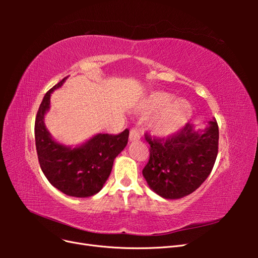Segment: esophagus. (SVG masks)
Segmentation results:
<instances>
[{
  "label": "esophagus",
  "mask_w": 258,
  "mask_h": 258,
  "mask_svg": "<svg viewBox=\"0 0 258 258\" xmlns=\"http://www.w3.org/2000/svg\"><path fill=\"white\" fill-rule=\"evenodd\" d=\"M141 138V135H140V131L137 127L131 128L130 130V135H129V139L130 141H138V140Z\"/></svg>",
  "instance_id": "esophagus-1"
}]
</instances>
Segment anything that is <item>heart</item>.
Returning a JSON list of instances; mask_svg holds the SVG:
<instances>
[{
	"instance_id": "heart-1",
	"label": "heart",
	"mask_w": 258,
	"mask_h": 258,
	"mask_svg": "<svg viewBox=\"0 0 258 258\" xmlns=\"http://www.w3.org/2000/svg\"><path fill=\"white\" fill-rule=\"evenodd\" d=\"M155 112L151 118V126L159 136L172 135L181 129L189 119L191 107L183 99L173 100L171 93L156 91L151 93L142 105L144 112Z\"/></svg>"
}]
</instances>
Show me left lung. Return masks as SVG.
<instances>
[{
  "instance_id": "1",
  "label": "left lung",
  "mask_w": 258,
  "mask_h": 258,
  "mask_svg": "<svg viewBox=\"0 0 258 258\" xmlns=\"http://www.w3.org/2000/svg\"><path fill=\"white\" fill-rule=\"evenodd\" d=\"M150 144V159L142 173L148 186L166 199H178L196 190L204 183L218 153L216 119L204 131L186 123L175 134L157 138L145 134Z\"/></svg>"
}]
</instances>
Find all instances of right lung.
Returning a JSON list of instances; mask_svg holds the SVG:
<instances>
[{"label": "right lung", "mask_w": 258, "mask_h": 258, "mask_svg": "<svg viewBox=\"0 0 258 258\" xmlns=\"http://www.w3.org/2000/svg\"><path fill=\"white\" fill-rule=\"evenodd\" d=\"M66 80L46 92L38 107L34 126L36 153L43 173L53 187L68 196L90 197L101 190L110 176L114 159L128 143L129 130L97 135L75 148L54 142L45 127L44 115L49 110L50 93Z\"/></svg>", "instance_id": "obj_1"}]
</instances>
